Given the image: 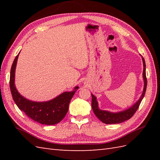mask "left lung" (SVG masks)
Segmentation results:
<instances>
[{
  "instance_id": "left-lung-1",
  "label": "left lung",
  "mask_w": 160,
  "mask_h": 160,
  "mask_svg": "<svg viewBox=\"0 0 160 160\" xmlns=\"http://www.w3.org/2000/svg\"><path fill=\"white\" fill-rule=\"evenodd\" d=\"M142 61H143V79L144 82V89L143 92H142V96L140 99H139L136 103L134 104L132 107L127 108L124 111L117 112V113H112V112L108 111H104L101 110L98 108V103L96 100V98L91 93V97H92V100H91V107H92V109L94 112L95 115H96L98 118L100 120L103 122L104 124H119L121 122H123L126 120H129L132 115L135 114V112L138 110L139 106L141 103V102L144 97V95L146 93V90H147V76H146V64L144 58L142 57Z\"/></svg>"
}]
</instances>
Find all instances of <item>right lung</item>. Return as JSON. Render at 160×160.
<instances>
[{
    "label": "right lung",
    "instance_id": "right-lung-1",
    "mask_svg": "<svg viewBox=\"0 0 160 160\" xmlns=\"http://www.w3.org/2000/svg\"><path fill=\"white\" fill-rule=\"evenodd\" d=\"M18 55L19 53L13 60L10 72L9 87L13 101L19 109L33 120L46 125L58 124L67 113L71 98L79 87H76L73 91H66L47 102H33L26 99L18 92L14 84L15 71Z\"/></svg>",
    "mask_w": 160,
    "mask_h": 160
}]
</instances>
